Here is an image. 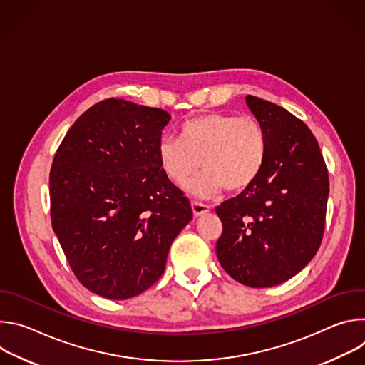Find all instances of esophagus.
Returning <instances> with one entry per match:
<instances>
[{
	"instance_id": "esophagus-1",
	"label": "esophagus",
	"mask_w": 365,
	"mask_h": 365,
	"mask_svg": "<svg viewBox=\"0 0 365 365\" xmlns=\"http://www.w3.org/2000/svg\"><path fill=\"white\" fill-rule=\"evenodd\" d=\"M210 205L206 203H202V202H196V200H192V211H193V215L195 217H200L203 215L205 212L210 211Z\"/></svg>"
}]
</instances>
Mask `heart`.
<instances>
[{"label": "heart", "mask_w": 365, "mask_h": 365, "mask_svg": "<svg viewBox=\"0 0 365 365\" xmlns=\"http://www.w3.org/2000/svg\"><path fill=\"white\" fill-rule=\"evenodd\" d=\"M267 153L264 127L252 115L210 113L183 123L179 138H162L158 147L160 169L183 187L202 168V176L190 185L199 196L247 189L263 169Z\"/></svg>", "instance_id": "1"}]
</instances>
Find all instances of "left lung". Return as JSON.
Masks as SVG:
<instances>
[{"label": "left lung", "mask_w": 365, "mask_h": 365, "mask_svg": "<svg viewBox=\"0 0 365 365\" xmlns=\"http://www.w3.org/2000/svg\"><path fill=\"white\" fill-rule=\"evenodd\" d=\"M267 135L257 179L215 211L222 222L217 257L250 287H272L297 274L317 254L325 230L328 169L309 127L276 103L247 95Z\"/></svg>", "instance_id": "obj_1"}]
</instances>
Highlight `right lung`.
I'll list each match as a JSON object with an SVG mask.
<instances>
[{
    "label": "right lung",
    "mask_w": 365,
    "mask_h": 365,
    "mask_svg": "<svg viewBox=\"0 0 365 365\" xmlns=\"http://www.w3.org/2000/svg\"><path fill=\"white\" fill-rule=\"evenodd\" d=\"M170 115L108 98L69 128L50 169V220L88 290L134 297L160 279L172 241L192 220L185 193L160 169Z\"/></svg>",
    "instance_id": "add662e5"
}]
</instances>
